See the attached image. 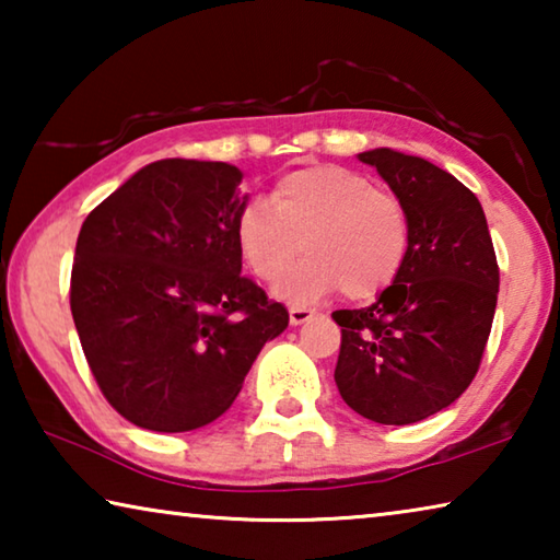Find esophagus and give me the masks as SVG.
Listing matches in <instances>:
<instances>
[{"label": "esophagus", "instance_id": "esophagus-1", "mask_svg": "<svg viewBox=\"0 0 560 560\" xmlns=\"http://www.w3.org/2000/svg\"><path fill=\"white\" fill-rule=\"evenodd\" d=\"M316 316V311H311V308H303V306H293V308H289V320H291V326H301V324H306V320H311Z\"/></svg>", "mask_w": 560, "mask_h": 560}]
</instances>
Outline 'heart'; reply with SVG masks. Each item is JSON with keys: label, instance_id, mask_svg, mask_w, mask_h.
Segmentation results:
<instances>
[{"label": "heart", "instance_id": "heart-1", "mask_svg": "<svg viewBox=\"0 0 560 560\" xmlns=\"http://www.w3.org/2000/svg\"><path fill=\"white\" fill-rule=\"evenodd\" d=\"M410 234L400 197L343 165L291 170L273 183L271 205L244 202L234 222L242 259L259 281H277L306 254L277 289L291 303L338 289L353 301L377 296L400 277Z\"/></svg>", "mask_w": 560, "mask_h": 560}]
</instances>
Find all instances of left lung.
<instances>
[{
  "instance_id": "left-lung-1",
  "label": "left lung",
  "mask_w": 560,
  "mask_h": 560,
  "mask_svg": "<svg viewBox=\"0 0 560 560\" xmlns=\"http://www.w3.org/2000/svg\"><path fill=\"white\" fill-rule=\"evenodd\" d=\"M410 214V252L368 308L334 311L336 385L381 424H412L450 407L477 375L497 311L499 264L477 195L447 170L390 148L358 155Z\"/></svg>"
}]
</instances>
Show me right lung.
Segmentation results:
<instances>
[{"instance_id": "right-lung-1", "label": "right lung", "mask_w": 560, "mask_h": 560, "mask_svg": "<svg viewBox=\"0 0 560 560\" xmlns=\"http://www.w3.org/2000/svg\"><path fill=\"white\" fill-rule=\"evenodd\" d=\"M242 173L170 158L138 170L79 232L71 314L101 393L153 432L230 410L289 311L242 277L234 240Z\"/></svg>"}]
</instances>
